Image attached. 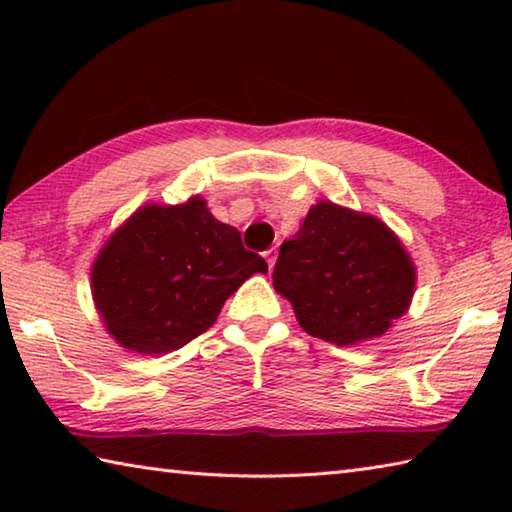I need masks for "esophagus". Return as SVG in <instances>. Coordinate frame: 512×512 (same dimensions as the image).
Masks as SVG:
<instances>
[{"label": "esophagus", "mask_w": 512, "mask_h": 512, "mask_svg": "<svg viewBox=\"0 0 512 512\" xmlns=\"http://www.w3.org/2000/svg\"><path fill=\"white\" fill-rule=\"evenodd\" d=\"M275 259H277V253H275V248H271V250H266V262H268V268H273V266H275Z\"/></svg>", "instance_id": "esophagus-1"}]
</instances>
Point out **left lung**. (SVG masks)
Segmentation results:
<instances>
[{
	"instance_id": "8db88e82",
	"label": "left lung",
	"mask_w": 512,
	"mask_h": 512,
	"mask_svg": "<svg viewBox=\"0 0 512 512\" xmlns=\"http://www.w3.org/2000/svg\"><path fill=\"white\" fill-rule=\"evenodd\" d=\"M415 280L413 259L384 221L332 201L311 205L273 271L300 327L334 345L386 334L409 311Z\"/></svg>"
}]
</instances>
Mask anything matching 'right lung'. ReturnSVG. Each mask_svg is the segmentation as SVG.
I'll list each match as a JSON object with an SVG mask.
<instances>
[{
    "mask_svg": "<svg viewBox=\"0 0 512 512\" xmlns=\"http://www.w3.org/2000/svg\"><path fill=\"white\" fill-rule=\"evenodd\" d=\"M266 271L239 230L214 219L205 198L146 203L99 250L92 300L121 348L158 357L212 327L223 302Z\"/></svg>",
    "mask_w": 512,
    "mask_h": 512,
    "instance_id": "right-lung-1",
    "label": "right lung"
}]
</instances>
